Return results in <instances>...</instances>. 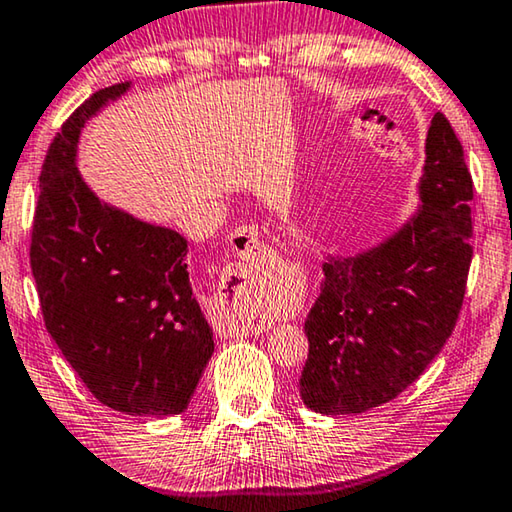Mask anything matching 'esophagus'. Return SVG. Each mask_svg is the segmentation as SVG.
Masks as SVG:
<instances>
[{"mask_svg": "<svg viewBox=\"0 0 512 512\" xmlns=\"http://www.w3.org/2000/svg\"><path fill=\"white\" fill-rule=\"evenodd\" d=\"M232 250L234 255L243 262H255L262 255V234L255 225H243L232 234ZM216 332L221 337H253L259 332L257 323L250 319H243L239 314H227L225 319L218 323Z\"/></svg>", "mask_w": 512, "mask_h": 512, "instance_id": "esophagus-1", "label": "esophagus"}]
</instances>
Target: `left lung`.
Segmentation results:
<instances>
[{
	"instance_id": "8db88e82",
	"label": "left lung",
	"mask_w": 512,
	"mask_h": 512,
	"mask_svg": "<svg viewBox=\"0 0 512 512\" xmlns=\"http://www.w3.org/2000/svg\"><path fill=\"white\" fill-rule=\"evenodd\" d=\"M408 221L355 255L326 253L307 314L300 399L321 415H360L399 396L456 328L472 264V175L435 113Z\"/></svg>"
}]
</instances>
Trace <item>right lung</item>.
<instances>
[{"mask_svg": "<svg viewBox=\"0 0 512 512\" xmlns=\"http://www.w3.org/2000/svg\"><path fill=\"white\" fill-rule=\"evenodd\" d=\"M132 81L93 93L47 150L31 232L47 332L97 401L132 417L189 405L214 353L186 239L104 202L77 168L86 123Z\"/></svg>", "mask_w": 512, "mask_h": 512, "instance_id": "right-lung-1", "label": "right lung"}]
</instances>
